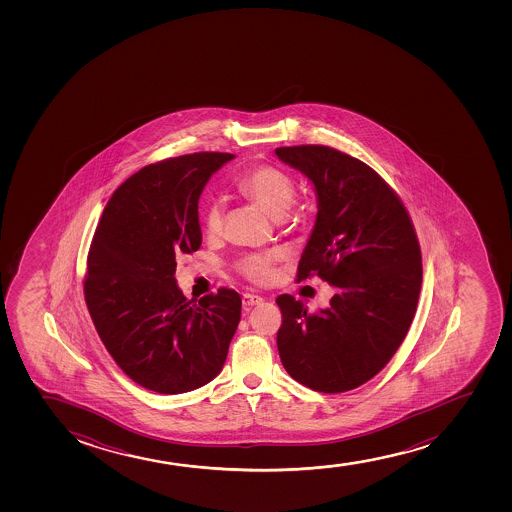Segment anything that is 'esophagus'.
<instances>
[{
	"label": "esophagus",
	"mask_w": 512,
	"mask_h": 512,
	"mask_svg": "<svg viewBox=\"0 0 512 512\" xmlns=\"http://www.w3.org/2000/svg\"><path fill=\"white\" fill-rule=\"evenodd\" d=\"M263 302V297H259L256 294H244L242 295V304L246 307L259 306Z\"/></svg>",
	"instance_id": "obj_1"
}]
</instances>
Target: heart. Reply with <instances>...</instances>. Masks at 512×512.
Returning <instances> with one entry per match:
<instances>
[{
	"instance_id": "obj_1",
	"label": "heart",
	"mask_w": 512,
	"mask_h": 512,
	"mask_svg": "<svg viewBox=\"0 0 512 512\" xmlns=\"http://www.w3.org/2000/svg\"><path fill=\"white\" fill-rule=\"evenodd\" d=\"M237 189L246 198L261 206L271 217H282L294 212L295 183L290 174L275 165H256L242 172ZM203 229L208 235H218L224 229V203L220 198L206 201L201 213ZM285 254L282 251L242 254L235 259L234 268L241 277L254 285H268L278 273V265Z\"/></svg>"
}]
</instances>
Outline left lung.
<instances>
[{"label":"left lung","instance_id":"8db88e82","mask_svg":"<svg viewBox=\"0 0 512 512\" xmlns=\"http://www.w3.org/2000/svg\"><path fill=\"white\" fill-rule=\"evenodd\" d=\"M275 152L318 193L297 282L319 277L335 288L323 311H307L292 295L278 297V353L300 384L345 393L386 367L415 318L422 287L417 232L400 196L362 160L324 145Z\"/></svg>","mask_w":512,"mask_h":512}]
</instances>
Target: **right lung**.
<instances>
[{
  "label": "right lung",
  "instance_id": "1",
  "mask_svg": "<svg viewBox=\"0 0 512 512\" xmlns=\"http://www.w3.org/2000/svg\"><path fill=\"white\" fill-rule=\"evenodd\" d=\"M232 153L160 160L128 177L95 229L83 295L100 340L126 376L160 394L188 393L222 371L241 297L198 300L176 283V256L201 246L198 200Z\"/></svg>",
  "mask_w": 512,
  "mask_h": 512
}]
</instances>
